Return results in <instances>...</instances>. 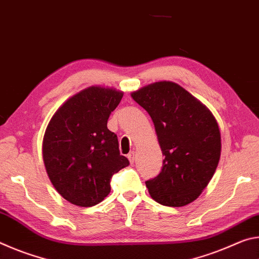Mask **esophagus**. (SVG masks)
I'll use <instances>...</instances> for the list:
<instances>
[{
	"label": "esophagus",
	"instance_id": "esophagus-1",
	"mask_svg": "<svg viewBox=\"0 0 259 259\" xmlns=\"http://www.w3.org/2000/svg\"><path fill=\"white\" fill-rule=\"evenodd\" d=\"M128 159H129V161H130V163L133 164L134 162H135V160H136V154H135V152H131V153H129V154H128Z\"/></svg>",
	"mask_w": 259,
	"mask_h": 259
}]
</instances>
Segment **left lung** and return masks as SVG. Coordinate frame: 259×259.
Listing matches in <instances>:
<instances>
[{
  "mask_svg": "<svg viewBox=\"0 0 259 259\" xmlns=\"http://www.w3.org/2000/svg\"><path fill=\"white\" fill-rule=\"evenodd\" d=\"M154 123L163 166L146 182L153 200L183 207L200 196L216 171L221 131L209 108L184 88L160 81L131 93Z\"/></svg>",
  "mask_w": 259,
  "mask_h": 259,
  "instance_id": "obj_1",
  "label": "left lung"
}]
</instances>
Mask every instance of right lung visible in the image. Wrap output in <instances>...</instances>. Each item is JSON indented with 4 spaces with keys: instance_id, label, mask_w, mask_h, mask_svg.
<instances>
[{
    "instance_id": "right-lung-1",
    "label": "right lung",
    "mask_w": 259,
    "mask_h": 259,
    "mask_svg": "<svg viewBox=\"0 0 259 259\" xmlns=\"http://www.w3.org/2000/svg\"><path fill=\"white\" fill-rule=\"evenodd\" d=\"M123 93L93 85L68 98L52 115L42 144L43 162L52 185L77 207H93L111 192V178L129 165L120 155L107 120Z\"/></svg>"
}]
</instances>
